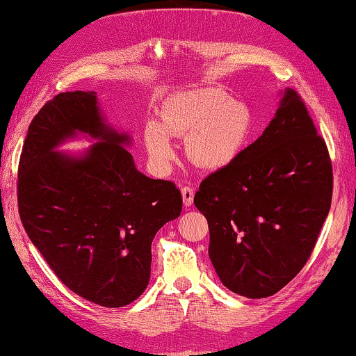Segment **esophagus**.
I'll return each instance as SVG.
<instances>
[{"label":"esophagus","instance_id":"34e87169","mask_svg":"<svg viewBox=\"0 0 356 356\" xmlns=\"http://www.w3.org/2000/svg\"><path fill=\"white\" fill-rule=\"evenodd\" d=\"M181 197H183L184 207H189L194 201V191L191 188L184 186V188H181Z\"/></svg>","mask_w":356,"mask_h":356}]
</instances>
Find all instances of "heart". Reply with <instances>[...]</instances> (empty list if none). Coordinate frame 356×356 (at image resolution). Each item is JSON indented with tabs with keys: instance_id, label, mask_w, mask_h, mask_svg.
I'll return each mask as SVG.
<instances>
[{
	"instance_id": "heart-1",
	"label": "heart",
	"mask_w": 356,
	"mask_h": 356,
	"mask_svg": "<svg viewBox=\"0 0 356 356\" xmlns=\"http://www.w3.org/2000/svg\"><path fill=\"white\" fill-rule=\"evenodd\" d=\"M254 129V115L246 102L228 97L217 87L178 92L163 102L157 121L144 126L149 157L165 167L175 157L170 138H186V154L199 168H227L240 157Z\"/></svg>"
}]
</instances>
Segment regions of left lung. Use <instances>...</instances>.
Segmentation results:
<instances>
[{
  "label": "left lung",
  "mask_w": 356,
  "mask_h": 356,
  "mask_svg": "<svg viewBox=\"0 0 356 356\" xmlns=\"http://www.w3.org/2000/svg\"><path fill=\"white\" fill-rule=\"evenodd\" d=\"M232 165L209 175L194 196L207 218L209 257L233 293L266 298L311 256L332 199L324 139L293 89Z\"/></svg>",
  "instance_id": "obj_1"
}]
</instances>
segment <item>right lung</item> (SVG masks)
<instances>
[{
  "mask_svg": "<svg viewBox=\"0 0 356 356\" xmlns=\"http://www.w3.org/2000/svg\"><path fill=\"white\" fill-rule=\"evenodd\" d=\"M95 143L65 154L67 140ZM131 136L102 113L97 92H63L29 126L17 177L19 216L33 246L67 289L121 308L147 289L152 240L181 213L172 181L136 168Z\"/></svg>",
  "mask_w": 356,
  "mask_h": 356,
  "instance_id": "right-lung-1",
  "label": "right lung"
}]
</instances>
